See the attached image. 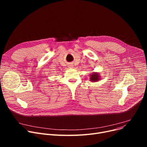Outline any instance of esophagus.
Segmentation results:
<instances>
[{"label": "esophagus", "instance_id": "1", "mask_svg": "<svg viewBox=\"0 0 147 147\" xmlns=\"http://www.w3.org/2000/svg\"><path fill=\"white\" fill-rule=\"evenodd\" d=\"M70 67H71V68H73V65H70Z\"/></svg>", "mask_w": 147, "mask_h": 147}]
</instances>
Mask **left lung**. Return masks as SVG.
<instances>
[{
  "label": "left lung",
  "mask_w": 147,
  "mask_h": 147,
  "mask_svg": "<svg viewBox=\"0 0 147 147\" xmlns=\"http://www.w3.org/2000/svg\"><path fill=\"white\" fill-rule=\"evenodd\" d=\"M101 79V76L98 72H94L90 74V81L92 82H96Z\"/></svg>",
  "instance_id": "8db88e82"
}]
</instances>
